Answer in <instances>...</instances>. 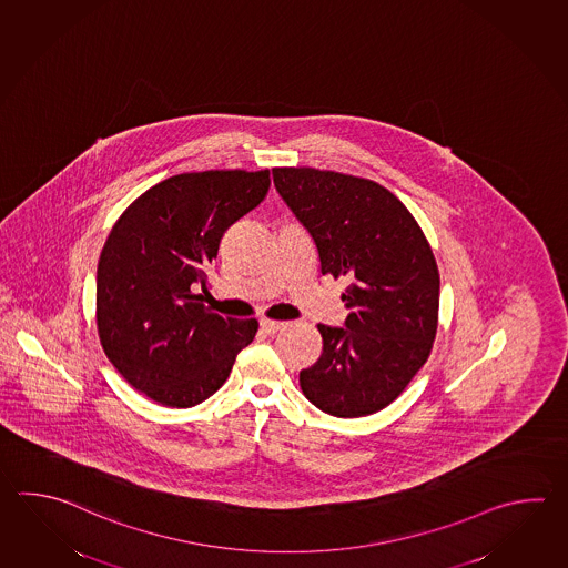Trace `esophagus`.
<instances>
[{
  "label": "esophagus",
  "mask_w": 568,
  "mask_h": 568,
  "mask_svg": "<svg viewBox=\"0 0 568 568\" xmlns=\"http://www.w3.org/2000/svg\"><path fill=\"white\" fill-rule=\"evenodd\" d=\"M261 325V329L265 332V334H275L278 329H283L285 327V322H273V320H261L258 322Z\"/></svg>",
  "instance_id": "1"
}]
</instances>
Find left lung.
Returning <instances> with one entry per match:
<instances>
[{"instance_id":"obj_1","label":"left lung","mask_w":568,"mask_h":568,"mask_svg":"<svg viewBox=\"0 0 568 568\" xmlns=\"http://www.w3.org/2000/svg\"><path fill=\"white\" fill-rule=\"evenodd\" d=\"M273 182L317 246L322 273L349 281L344 327L317 325L324 352L300 372L303 394L334 417L383 410L427 362L437 334L439 271L427 239L371 180L275 168Z\"/></svg>"}]
</instances>
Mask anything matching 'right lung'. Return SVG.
<instances>
[{"mask_svg":"<svg viewBox=\"0 0 568 568\" xmlns=\"http://www.w3.org/2000/svg\"><path fill=\"white\" fill-rule=\"evenodd\" d=\"M268 170L174 175L116 221L97 266V327L106 358L160 405L190 408L226 383L256 320L210 312L194 293L226 229L256 209Z\"/></svg>","mask_w":568,"mask_h":568,"instance_id":"obj_1","label":"right lung"}]
</instances>
